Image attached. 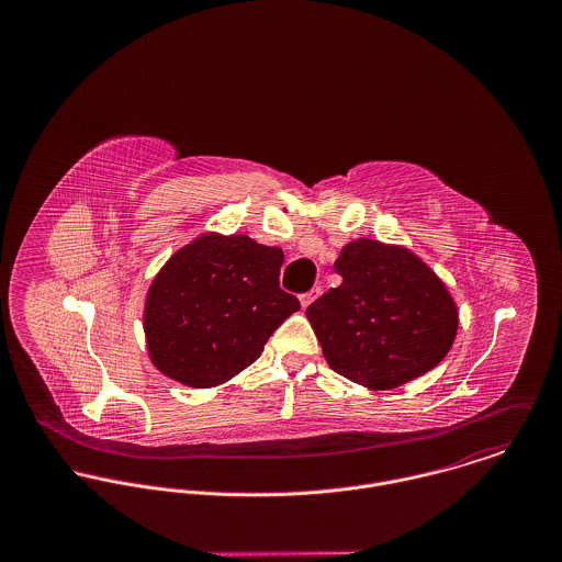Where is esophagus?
<instances>
[{"label":"esophagus","mask_w":562,"mask_h":562,"mask_svg":"<svg viewBox=\"0 0 562 562\" xmlns=\"http://www.w3.org/2000/svg\"><path fill=\"white\" fill-rule=\"evenodd\" d=\"M318 295H321V289H318V286H314V289H311L308 293H304V295L300 297V302H302V308H308V306H311L312 302H314Z\"/></svg>","instance_id":"34e87169"}]
</instances>
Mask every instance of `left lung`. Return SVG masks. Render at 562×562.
<instances>
[{"label":"left lung","mask_w":562,"mask_h":562,"mask_svg":"<svg viewBox=\"0 0 562 562\" xmlns=\"http://www.w3.org/2000/svg\"><path fill=\"white\" fill-rule=\"evenodd\" d=\"M334 269L342 284L306 311L331 371L369 390H392L446 358L459 312L420 256L356 239L340 250Z\"/></svg>","instance_id":"left-lung-1"}]
</instances>
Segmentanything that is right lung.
I'll list each match as a JSON object with an SVG mask.
<instances>
[{"mask_svg":"<svg viewBox=\"0 0 562 562\" xmlns=\"http://www.w3.org/2000/svg\"><path fill=\"white\" fill-rule=\"evenodd\" d=\"M284 251L248 235L204 233L175 251L148 286L144 334L159 373L213 387L248 369L300 311L280 289Z\"/></svg>","mask_w":562,"mask_h":562,"instance_id":"1","label":"right lung"}]
</instances>
